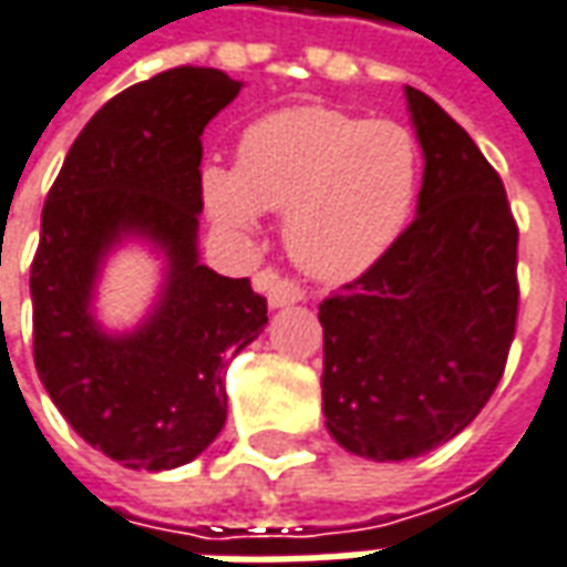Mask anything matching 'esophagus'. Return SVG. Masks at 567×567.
Wrapping results in <instances>:
<instances>
[{
  "instance_id": "esophagus-1",
  "label": "esophagus",
  "mask_w": 567,
  "mask_h": 567,
  "mask_svg": "<svg viewBox=\"0 0 567 567\" xmlns=\"http://www.w3.org/2000/svg\"><path fill=\"white\" fill-rule=\"evenodd\" d=\"M255 285L267 295V300H270L272 310H279V307H291V303H300L303 300V288L297 282H291V279H282L279 272L272 270H264L257 272Z\"/></svg>"
}]
</instances>
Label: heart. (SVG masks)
Masks as SVG:
<instances>
[{
  "mask_svg": "<svg viewBox=\"0 0 567 567\" xmlns=\"http://www.w3.org/2000/svg\"><path fill=\"white\" fill-rule=\"evenodd\" d=\"M421 187V153L395 122L288 106L255 118L239 165L205 162L199 196L217 227L251 236L285 215V245L319 279H352L402 236Z\"/></svg>",
  "mask_w": 567,
  "mask_h": 567,
  "instance_id": "b5f03b06",
  "label": "heart"
}]
</instances>
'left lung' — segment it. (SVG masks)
I'll list each match as a JSON object with an SVG mask.
<instances>
[{
  "label": "left lung",
  "mask_w": 567,
  "mask_h": 567,
  "mask_svg": "<svg viewBox=\"0 0 567 567\" xmlns=\"http://www.w3.org/2000/svg\"><path fill=\"white\" fill-rule=\"evenodd\" d=\"M423 150L417 217L319 303L322 411L340 449L408 461L466 430L516 334L518 227L501 174L461 125L405 85Z\"/></svg>",
  "instance_id": "left-lung-1"
}]
</instances>
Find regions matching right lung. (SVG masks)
<instances>
[{
    "instance_id": "obj_1",
    "label": "right lung",
    "mask_w": 567,
    "mask_h": 567,
    "mask_svg": "<svg viewBox=\"0 0 567 567\" xmlns=\"http://www.w3.org/2000/svg\"><path fill=\"white\" fill-rule=\"evenodd\" d=\"M243 91L212 66H174L106 101L70 146L42 208L30 267L42 386L91 449L128 470H174L227 423L224 368L267 324L248 279L199 260L202 132ZM144 238L166 282L134 332L90 303L105 257Z\"/></svg>"
}]
</instances>
